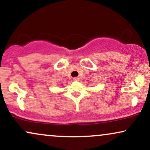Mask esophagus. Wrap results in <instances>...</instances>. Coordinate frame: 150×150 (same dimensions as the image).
Returning a JSON list of instances; mask_svg holds the SVG:
<instances>
[{
    "mask_svg": "<svg viewBox=\"0 0 150 150\" xmlns=\"http://www.w3.org/2000/svg\"><path fill=\"white\" fill-rule=\"evenodd\" d=\"M79 80H80V78H79V77H74V78H73L74 81H79Z\"/></svg>",
    "mask_w": 150,
    "mask_h": 150,
    "instance_id": "esophagus-1",
    "label": "esophagus"
}]
</instances>
